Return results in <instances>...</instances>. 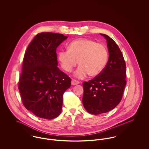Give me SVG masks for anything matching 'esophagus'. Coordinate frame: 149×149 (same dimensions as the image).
<instances>
[{"mask_svg": "<svg viewBox=\"0 0 149 149\" xmlns=\"http://www.w3.org/2000/svg\"><path fill=\"white\" fill-rule=\"evenodd\" d=\"M80 84V82L74 80V79H72V85H77V84Z\"/></svg>", "mask_w": 149, "mask_h": 149, "instance_id": "esophagus-1", "label": "esophagus"}]
</instances>
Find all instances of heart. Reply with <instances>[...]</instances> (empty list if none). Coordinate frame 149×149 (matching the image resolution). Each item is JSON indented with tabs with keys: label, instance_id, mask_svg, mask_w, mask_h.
I'll list each match as a JSON object with an SVG mask.
<instances>
[{
	"label": "heart",
	"instance_id": "b5f03b06",
	"mask_svg": "<svg viewBox=\"0 0 149 149\" xmlns=\"http://www.w3.org/2000/svg\"><path fill=\"white\" fill-rule=\"evenodd\" d=\"M106 47L100 43L86 39L79 38L68 45V50H61L58 54L61 67L66 72H70L79 61L80 65L74 75L83 79L88 74L91 77L99 76L104 69L108 60Z\"/></svg>",
	"mask_w": 149,
	"mask_h": 149
}]
</instances>
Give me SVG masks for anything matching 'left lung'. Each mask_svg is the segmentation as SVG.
I'll use <instances>...</instances> for the list:
<instances>
[{"label":"left lung","mask_w":149,"mask_h":149,"mask_svg":"<svg viewBox=\"0 0 149 149\" xmlns=\"http://www.w3.org/2000/svg\"><path fill=\"white\" fill-rule=\"evenodd\" d=\"M109 58L102 72L88 82H84L83 104L89 113H106L120 102L126 85V66L118 45L107 35Z\"/></svg>","instance_id":"8db88e82"}]
</instances>
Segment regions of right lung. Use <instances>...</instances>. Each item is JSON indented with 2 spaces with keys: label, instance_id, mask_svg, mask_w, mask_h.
I'll return each mask as SVG.
<instances>
[{
  "label": "right lung",
  "instance_id": "1",
  "mask_svg": "<svg viewBox=\"0 0 149 149\" xmlns=\"http://www.w3.org/2000/svg\"><path fill=\"white\" fill-rule=\"evenodd\" d=\"M68 38L62 34L41 33L25 52L18 88L24 107L36 116L53 119L61 113L70 78L57 66V47Z\"/></svg>",
  "mask_w": 149,
  "mask_h": 149
}]
</instances>
